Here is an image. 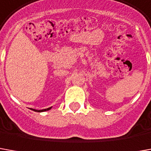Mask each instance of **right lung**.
<instances>
[{"mask_svg": "<svg viewBox=\"0 0 151 151\" xmlns=\"http://www.w3.org/2000/svg\"><path fill=\"white\" fill-rule=\"evenodd\" d=\"M51 107L50 108H47V109H41V110H37V109H30L32 110H33V111H35V112H44V111H47V110H50Z\"/></svg>", "mask_w": 151, "mask_h": 151, "instance_id": "right-lung-1", "label": "right lung"}]
</instances>
